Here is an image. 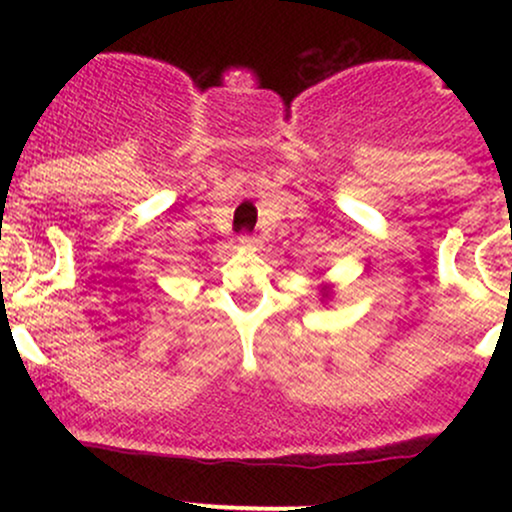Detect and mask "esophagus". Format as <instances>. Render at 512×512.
Instances as JSON below:
<instances>
[{
    "mask_svg": "<svg viewBox=\"0 0 512 512\" xmlns=\"http://www.w3.org/2000/svg\"><path fill=\"white\" fill-rule=\"evenodd\" d=\"M238 245L243 250H257V245H260V240H257L255 236H240L238 238Z\"/></svg>",
    "mask_w": 512,
    "mask_h": 512,
    "instance_id": "1",
    "label": "esophagus"
}]
</instances>
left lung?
<instances>
[{
  "label": "left lung",
  "mask_w": 512,
  "mask_h": 512,
  "mask_svg": "<svg viewBox=\"0 0 512 512\" xmlns=\"http://www.w3.org/2000/svg\"><path fill=\"white\" fill-rule=\"evenodd\" d=\"M334 296V286L332 284H320V301H330Z\"/></svg>",
  "instance_id": "left-lung-1"
}]
</instances>
